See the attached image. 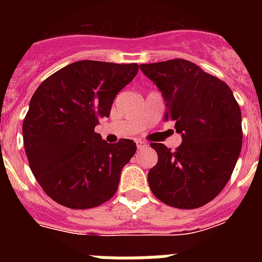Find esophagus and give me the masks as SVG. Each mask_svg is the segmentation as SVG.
<instances>
[{"instance_id":"obj_1","label":"esophagus","mask_w":262,"mask_h":262,"mask_svg":"<svg viewBox=\"0 0 262 262\" xmlns=\"http://www.w3.org/2000/svg\"><path fill=\"white\" fill-rule=\"evenodd\" d=\"M136 147H138V149L140 151V149H144V148H147V143L144 142H136Z\"/></svg>"}]
</instances>
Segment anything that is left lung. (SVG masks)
<instances>
[{"label": "left lung", "mask_w": 262, "mask_h": 262, "mask_svg": "<svg viewBox=\"0 0 262 262\" xmlns=\"http://www.w3.org/2000/svg\"><path fill=\"white\" fill-rule=\"evenodd\" d=\"M161 90L165 120H174L182 143L170 151L151 143L157 164L148 184L157 200L176 209H198L227 185L243 143L242 111L230 86L184 59L142 64Z\"/></svg>", "instance_id": "obj_1"}]
</instances>
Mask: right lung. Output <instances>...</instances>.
Wrapping results in <instances>:
<instances>
[{
    "instance_id": "right-lung-1",
    "label": "right lung",
    "mask_w": 262,
    "mask_h": 262,
    "mask_svg": "<svg viewBox=\"0 0 262 262\" xmlns=\"http://www.w3.org/2000/svg\"><path fill=\"white\" fill-rule=\"evenodd\" d=\"M139 66L81 60L59 69L35 90L23 119V144L36 181L69 209L97 207L118 190L136 152L129 139L102 140L94 127L108 118L115 96Z\"/></svg>"
}]
</instances>
